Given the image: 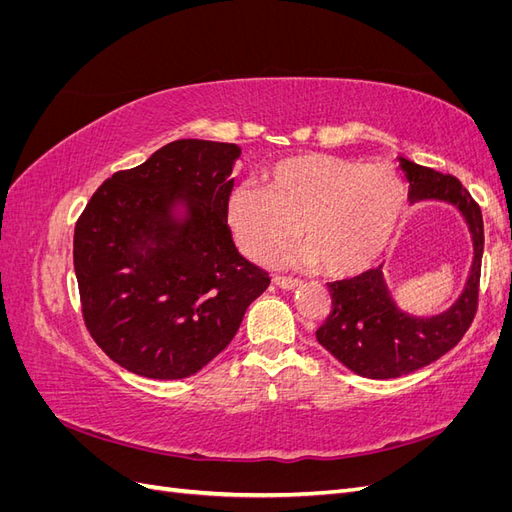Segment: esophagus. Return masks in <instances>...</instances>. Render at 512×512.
I'll use <instances>...</instances> for the list:
<instances>
[{
    "label": "esophagus",
    "instance_id": "34e87169",
    "mask_svg": "<svg viewBox=\"0 0 512 512\" xmlns=\"http://www.w3.org/2000/svg\"><path fill=\"white\" fill-rule=\"evenodd\" d=\"M273 284L280 286L284 290H294L301 286V280H297V277H284V275H275L273 277Z\"/></svg>",
    "mask_w": 512,
    "mask_h": 512
}]
</instances>
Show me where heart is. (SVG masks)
Segmentation results:
<instances>
[{
  "label": "heart",
  "instance_id": "b5f03b06",
  "mask_svg": "<svg viewBox=\"0 0 512 512\" xmlns=\"http://www.w3.org/2000/svg\"><path fill=\"white\" fill-rule=\"evenodd\" d=\"M404 205V181L389 164L305 153L275 162L262 188L232 192L226 222L239 250L260 262L286 247L299 228L305 247L297 258L348 277L382 254Z\"/></svg>",
  "mask_w": 512,
  "mask_h": 512
}]
</instances>
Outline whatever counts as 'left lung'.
I'll return each mask as SVG.
<instances>
[{
	"instance_id": "8db88e82",
	"label": "left lung",
	"mask_w": 512,
	"mask_h": 512,
	"mask_svg": "<svg viewBox=\"0 0 512 512\" xmlns=\"http://www.w3.org/2000/svg\"><path fill=\"white\" fill-rule=\"evenodd\" d=\"M410 181V200L436 198L455 205L466 218L474 262L461 297L446 312L416 318L395 305L386 288L382 269H371L352 280L329 284L331 314L316 331L318 344L339 363L365 378L389 380L412 374L455 348L466 335L478 309L480 262H483V213L470 192L453 175L399 158Z\"/></svg>"
}]
</instances>
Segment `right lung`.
Segmentation results:
<instances>
[{
	"mask_svg": "<svg viewBox=\"0 0 512 512\" xmlns=\"http://www.w3.org/2000/svg\"><path fill=\"white\" fill-rule=\"evenodd\" d=\"M239 156L232 143H168L106 179L76 222L85 327L136 376L196 374L232 342L271 282L239 254L226 224ZM175 204L186 207L183 221L172 215Z\"/></svg>",
	"mask_w": 512,
	"mask_h": 512,
	"instance_id": "right-lung-1",
	"label": "right lung"
}]
</instances>
